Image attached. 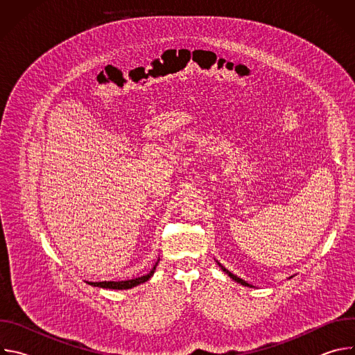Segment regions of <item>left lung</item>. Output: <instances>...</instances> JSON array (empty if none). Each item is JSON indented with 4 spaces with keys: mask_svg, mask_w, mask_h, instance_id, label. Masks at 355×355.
<instances>
[{
    "mask_svg": "<svg viewBox=\"0 0 355 355\" xmlns=\"http://www.w3.org/2000/svg\"><path fill=\"white\" fill-rule=\"evenodd\" d=\"M219 266H220V264H219ZM220 267H222V266H220ZM222 270H223V271H225V272H226V274H227V275H229V277H230V278H232V279H234V281H236V282H239V284H241V285H244V286H250V285H248V284H247V282H245V281H243V279H241V278H239V277H236V275H234V274H232V272H230V271H227V270H226V268H225V267H222Z\"/></svg>",
    "mask_w": 355,
    "mask_h": 355,
    "instance_id": "1",
    "label": "left lung"
}]
</instances>
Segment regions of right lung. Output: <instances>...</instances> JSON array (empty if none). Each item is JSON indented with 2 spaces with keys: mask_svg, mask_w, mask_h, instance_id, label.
<instances>
[{
  "mask_svg": "<svg viewBox=\"0 0 355 355\" xmlns=\"http://www.w3.org/2000/svg\"><path fill=\"white\" fill-rule=\"evenodd\" d=\"M157 266V263H156ZM156 266L151 268V271L143 277H139V278H135V279H128V281H103V282H88L89 285H94V286H99V288H107V289H129V288H133L139 284H143L146 281H148L151 278V275H153L155 270H156Z\"/></svg>",
  "mask_w": 355,
  "mask_h": 355,
  "instance_id": "1",
  "label": "right lung"
}]
</instances>
